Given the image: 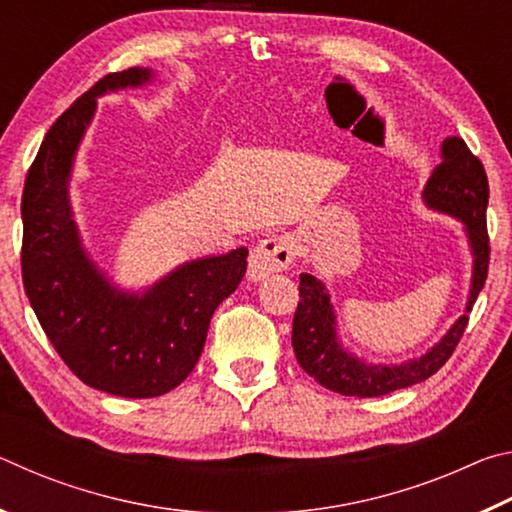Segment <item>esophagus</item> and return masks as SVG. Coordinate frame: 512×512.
I'll return each instance as SVG.
<instances>
[{"mask_svg":"<svg viewBox=\"0 0 512 512\" xmlns=\"http://www.w3.org/2000/svg\"><path fill=\"white\" fill-rule=\"evenodd\" d=\"M296 259V244L289 235H275L262 239L250 255L248 277L250 280H264L271 273L287 271Z\"/></svg>","mask_w":512,"mask_h":512,"instance_id":"34e87169","label":"esophagus"}]
</instances>
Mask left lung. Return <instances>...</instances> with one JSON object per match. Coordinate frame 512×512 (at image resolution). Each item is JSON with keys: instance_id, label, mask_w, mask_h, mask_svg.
I'll return each mask as SVG.
<instances>
[{"instance_id": "left-lung-1", "label": "left lung", "mask_w": 512, "mask_h": 512, "mask_svg": "<svg viewBox=\"0 0 512 512\" xmlns=\"http://www.w3.org/2000/svg\"><path fill=\"white\" fill-rule=\"evenodd\" d=\"M443 162L433 169L422 192V201L436 212L454 216L465 225L472 248V287L467 296L465 314L449 327V332L420 359L404 361L400 366H377L345 352L336 336V314L325 284L314 275L300 273V302L293 316L291 343L296 359L320 386L352 397H379L400 388L420 384L445 366L470 320L476 296L488 277L490 244L485 228L488 210V176L481 160L472 155L461 137H447L443 142Z\"/></svg>"}]
</instances>
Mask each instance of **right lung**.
<instances>
[{"mask_svg":"<svg viewBox=\"0 0 512 512\" xmlns=\"http://www.w3.org/2000/svg\"><path fill=\"white\" fill-rule=\"evenodd\" d=\"M151 69L103 76L49 128L24 180L22 282L67 368L97 391L158 397L194 370L214 309L246 275V248L178 266L144 293L110 284L81 244L69 178L74 155L106 92L140 88Z\"/></svg>","mask_w":512,"mask_h":512,"instance_id":"add662e5","label":"right lung"}]
</instances>
